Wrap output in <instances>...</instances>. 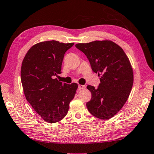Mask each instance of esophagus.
I'll return each mask as SVG.
<instances>
[{
  "label": "esophagus",
  "mask_w": 154,
  "mask_h": 154,
  "mask_svg": "<svg viewBox=\"0 0 154 154\" xmlns=\"http://www.w3.org/2000/svg\"><path fill=\"white\" fill-rule=\"evenodd\" d=\"M86 88V86L85 85H78V89L79 90H82V89H85Z\"/></svg>",
  "instance_id": "34e87169"
}]
</instances>
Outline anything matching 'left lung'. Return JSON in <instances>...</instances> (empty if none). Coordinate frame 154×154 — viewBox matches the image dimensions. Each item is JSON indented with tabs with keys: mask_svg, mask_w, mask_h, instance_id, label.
I'll return each mask as SVG.
<instances>
[{
	"mask_svg": "<svg viewBox=\"0 0 154 154\" xmlns=\"http://www.w3.org/2000/svg\"><path fill=\"white\" fill-rule=\"evenodd\" d=\"M75 46L86 55L92 71L100 76L97 88L87 86L92 94L87 109L97 118L109 119L120 111L131 92L133 72L129 60L119 45L109 40Z\"/></svg>",
	"mask_w": 154,
	"mask_h": 154,
	"instance_id": "1",
	"label": "left lung"
}]
</instances>
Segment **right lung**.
Here are the masks:
<instances>
[{
	"mask_svg": "<svg viewBox=\"0 0 154 154\" xmlns=\"http://www.w3.org/2000/svg\"><path fill=\"white\" fill-rule=\"evenodd\" d=\"M74 44L54 40L40 42L32 46L23 60L21 78L25 98L48 123L65 117L76 94V83L63 84L54 78L61 74L64 54Z\"/></svg>",
	"mask_w": 154,
	"mask_h": 154,
	"instance_id": "add662e5",
	"label": "right lung"
}]
</instances>
